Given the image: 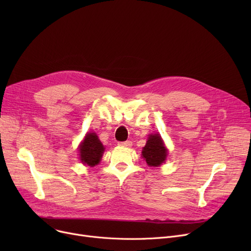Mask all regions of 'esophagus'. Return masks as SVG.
<instances>
[{
	"label": "esophagus",
	"instance_id": "esophagus-1",
	"mask_svg": "<svg viewBox=\"0 0 251 251\" xmlns=\"http://www.w3.org/2000/svg\"><path fill=\"white\" fill-rule=\"evenodd\" d=\"M118 144L121 147H124V148H130L131 146H132V142H131L130 140H127V141H123V142H119Z\"/></svg>",
	"mask_w": 251,
	"mask_h": 251
}]
</instances>
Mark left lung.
<instances>
[{
  "label": "left lung",
  "mask_w": 251,
  "mask_h": 251,
  "mask_svg": "<svg viewBox=\"0 0 251 251\" xmlns=\"http://www.w3.org/2000/svg\"><path fill=\"white\" fill-rule=\"evenodd\" d=\"M141 155L150 167H159L166 161L168 150L159 133L149 135L146 147L142 149Z\"/></svg>",
  "instance_id": "8db88e82"
}]
</instances>
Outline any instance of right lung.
<instances>
[{
	"mask_svg": "<svg viewBox=\"0 0 251 251\" xmlns=\"http://www.w3.org/2000/svg\"><path fill=\"white\" fill-rule=\"evenodd\" d=\"M104 148L97 133H86L83 141L79 146V159L85 166L95 167L100 164Z\"/></svg>",
	"mask_w": 251,
	"mask_h": 251,
	"instance_id": "obj_1",
	"label": "right lung"
}]
</instances>
